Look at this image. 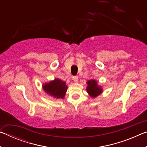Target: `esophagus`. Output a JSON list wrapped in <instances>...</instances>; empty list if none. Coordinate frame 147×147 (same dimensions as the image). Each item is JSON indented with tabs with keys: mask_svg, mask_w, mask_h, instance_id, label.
<instances>
[{
	"mask_svg": "<svg viewBox=\"0 0 147 147\" xmlns=\"http://www.w3.org/2000/svg\"><path fill=\"white\" fill-rule=\"evenodd\" d=\"M73 79L74 82L77 83L78 82V76H73Z\"/></svg>",
	"mask_w": 147,
	"mask_h": 147,
	"instance_id": "obj_1",
	"label": "esophagus"
}]
</instances>
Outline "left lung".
Here are the masks:
<instances>
[{
    "instance_id": "8db88e82",
    "label": "left lung",
    "mask_w": 147,
    "mask_h": 147,
    "mask_svg": "<svg viewBox=\"0 0 147 147\" xmlns=\"http://www.w3.org/2000/svg\"><path fill=\"white\" fill-rule=\"evenodd\" d=\"M87 85L86 91L92 98L96 97L103 92L102 88L98 85L95 80H89L87 81Z\"/></svg>"
}]
</instances>
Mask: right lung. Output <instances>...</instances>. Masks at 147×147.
Masks as SVG:
<instances>
[{
  "label": "right lung",
  "instance_id": "1",
  "mask_svg": "<svg viewBox=\"0 0 147 147\" xmlns=\"http://www.w3.org/2000/svg\"><path fill=\"white\" fill-rule=\"evenodd\" d=\"M42 88L45 93L56 99H63L67 90L65 82L59 78H55L49 82L45 83L42 85Z\"/></svg>",
  "mask_w": 147,
  "mask_h": 147
}]
</instances>
